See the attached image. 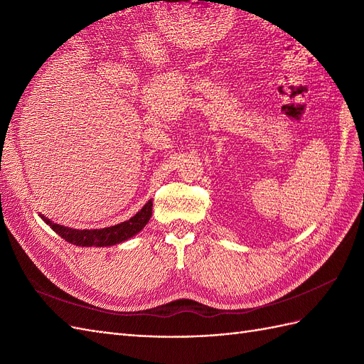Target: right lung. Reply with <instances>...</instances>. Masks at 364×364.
<instances>
[{
  "instance_id": "right-lung-1",
  "label": "right lung",
  "mask_w": 364,
  "mask_h": 364,
  "mask_svg": "<svg viewBox=\"0 0 364 364\" xmlns=\"http://www.w3.org/2000/svg\"><path fill=\"white\" fill-rule=\"evenodd\" d=\"M152 204H146L138 212L134 218L129 221L121 223V225L106 228V229H93V230H73L63 228L58 225H53V230L57 234L68 241L70 245H75L78 247H107V246H115L123 243V241L132 238L136 235L139 230H141L147 221L152 217Z\"/></svg>"
}]
</instances>
